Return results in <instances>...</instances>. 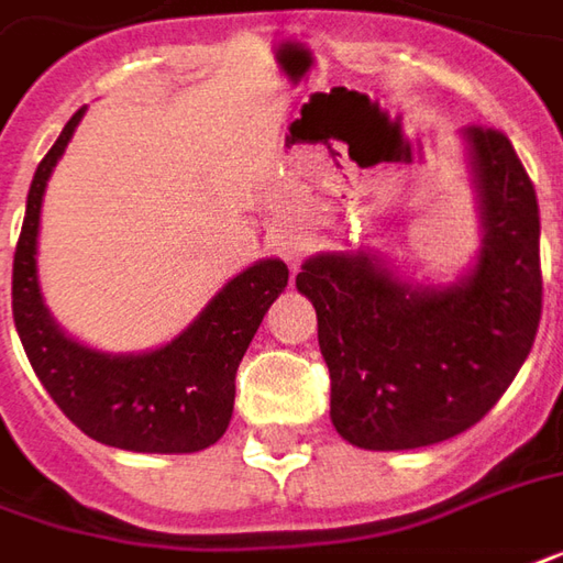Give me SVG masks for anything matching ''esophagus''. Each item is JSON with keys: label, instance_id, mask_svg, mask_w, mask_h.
I'll list each match as a JSON object with an SVG mask.
<instances>
[{"label": "esophagus", "instance_id": "esophagus-1", "mask_svg": "<svg viewBox=\"0 0 563 563\" xmlns=\"http://www.w3.org/2000/svg\"><path fill=\"white\" fill-rule=\"evenodd\" d=\"M305 243L301 240H296V236H289V240H283L280 243V255L289 262V265H298L301 258H305Z\"/></svg>", "mask_w": 563, "mask_h": 563}]
</instances>
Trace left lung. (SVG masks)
Instances as JSON below:
<instances>
[{"instance_id": "obj_1", "label": "left lung", "mask_w": 563, "mask_h": 563, "mask_svg": "<svg viewBox=\"0 0 563 563\" xmlns=\"http://www.w3.org/2000/svg\"><path fill=\"white\" fill-rule=\"evenodd\" d=\"M484 250L446 289L397 280L369 255L308 258L335 431L363 450H416L481 422L527 361L542 317L539 202L499 129L468 125Z\"/></svg>"}]
</instances>
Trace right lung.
I'll list each match as a JSON object with an SVG mask.
<instances>
[{
	"label": "right lung",
	"instance_id": "obj_1",
	"mask_svg": "<svg viewBox=\"0 0 563 563\" xmlns=\"http://www.w3.org/2000/svg\"><path fill=\"white\" fill-rule=\"evenodd\" d=\"M86 113L76 110L42 156L26 194V216L11 271V311L30 366L60 412L95 441L135 453H197L231 422L236 366L267 308L289 283V267L267 258L233 277L175 342L151 354L113 357L57 330L36 277L42 194Z\"/></svg>",
	"mask_w": 563,
	"mask_h": 563
}]
</instances>
